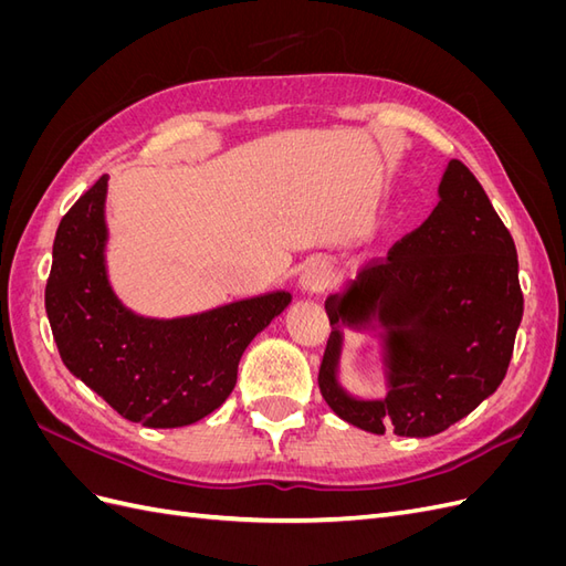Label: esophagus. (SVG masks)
Listing matches in <instances>:
<instances>
[{"label":"esophagus","mask_w":566,"mask_h":566,"mask_svg":"<svg viewBox=\"0 0 566 566\" xmlns=\"http://www.w3.org/2000/svg\"><path fill=\"white\" fill-rule=\"evenodd\" d=\"M300 285H302L304 293H310V295H314V293H323V290L331 285V269L325 266L323 262H314V264H310V266L304 269V273H302V281H300Z\"/></svg>","instance_id":"34e87169"}]
</instances>
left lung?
I'll return each instance as SVG.
<instances>
[{
	"mask_svg": "<svg viewBox=\"0 0 566 566\" xmlns=\"http://www.w3.org/2000/svg\"><path fill=\"white\" fill-rule=\"evenodd\" d=\"M333 333L318 387L354 427L432 437L470 416L503 382L524 314L515 241L476 177L451 160L439 202L385 260H373L342 295L325 300ZM339 324L386 328L390 391L354 400L336 382Z\"/></svg>",
	"mask_w": 566,
	"mask_h": 566,
	"instance_id": "1",
	"label": "left lung"
}]
</instances>
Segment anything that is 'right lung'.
Instances as JSON below:
<instances>
[{
	"label": "right lung",
	"mask_w": 566,
	"mask_h": 566,
	"mask_svg": "<svg viewBox=\"0 0 566 566\" xmlns=\"http://www.w3.org/2000/svg\"><path fill=\"white\" fill-rule=\"evenodd\" d=\"M106 191L108 175L80 196L56 231L44 304L59 354L132 422H198L229 399L243 352L293 297L279 290L172 321L136 316L108 283Z\"/></svg>",
	"instance_id": "add662e5"
}]
</instances>
